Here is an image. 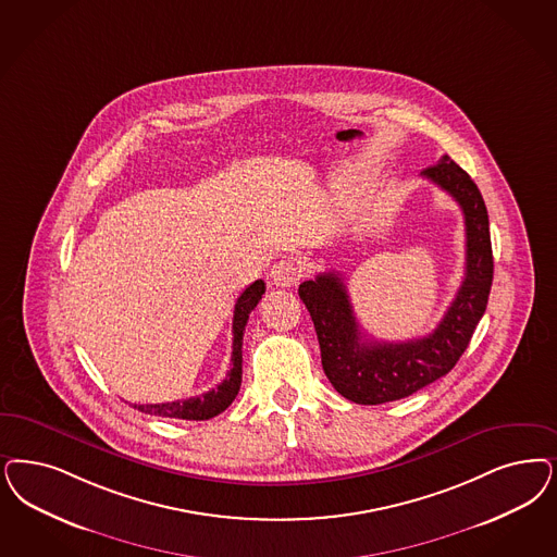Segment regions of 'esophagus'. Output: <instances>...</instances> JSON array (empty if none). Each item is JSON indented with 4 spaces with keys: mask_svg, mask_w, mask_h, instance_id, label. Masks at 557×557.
<instances>
[{
    "mask_svg": "<svg viewBox=\"0 0 557 557\" xmlns=\"http://www.w3.org/2000/svg\"><path fill=\"white\" fill-rule=\"evenodd\" d=\"M269 277H271V284L277 286V288H292V286H296L298 280L302 277V268H300V263H298L296 259L286 257V259L277 261V263L271 268Z\"/></svg>",
    "mask_w": 557,
    "mask_h": 557,
    "instance_id": "esophagus-1",
    "label": "esophagus"
}]
</instances>
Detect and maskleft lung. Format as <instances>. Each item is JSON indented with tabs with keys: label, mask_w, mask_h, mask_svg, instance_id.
Listing matches in <instances>:
<instances>
[{
	"label": "left lung",
	"mask_w": 557,
	"mask_h": 557,
	"mask_svg": "<svg viewBox=\"0 0 557 557\" xmlns=\"http://www.w3.org/2000/svg\"><path fill=\"white\" fill-rule=\"evenodd\" d=\"M422 176L448 193L465 215V280L438 326L425 337L409 342H368L347 296L344 280L321 273L300 284L321 346V362L329 383L339 395L360 405H381L413 395L448 374L469 346L481 321L492 280L494 257L490 220L478 185L471 176L442 156Z\"/></svg>",
	"instance_id": "8db88e82"
}]
</instances>
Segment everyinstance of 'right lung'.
I'll return each instance as SVG.
<instances>
[{
  "instance_id": "add662e5",
  "label": "right lung",
  "mask_w": 557,
  "mask_h": 557,
  "mask_svg": "<svg viewBox=\"0 0 557 557\" xmlns=\"http://www.w3.org/2000/svg\"><path fill=\"white\" fill-rule=\"evenodd\" d=\"M265 294V282L257 280L252 282L249 288L245 289L236 305H234V319H232V364L226 379L203 393L201 397H191L183 401H173V404H153V405H134L137 411L150 413L158 418H176V420H210L213 416L222 413L228 405L236 399L240 391V381H243V335L245 326L249 321L250 310L259 305L261 296Z\"/></svg>"
}]
</instances>
